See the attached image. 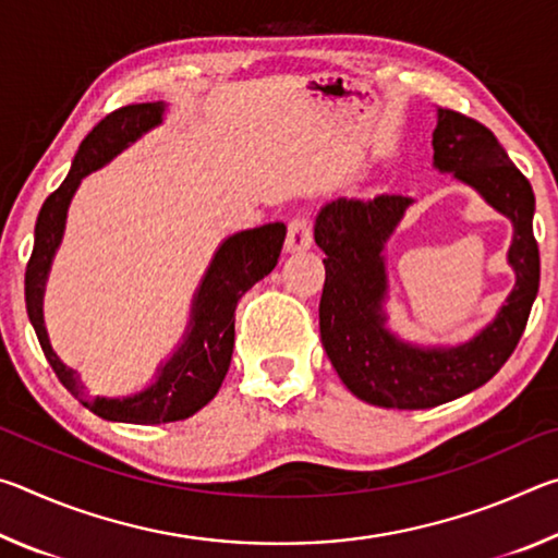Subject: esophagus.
Wrapping results in <instances>:
<instances>
[{
  "label": "esophagus",
  "instance_id": "esophagus-1",
  "mask_svg": "<svg viewBox=\"0 0 558 558\" xmlns=\"http://www.w3.org/2000/svg\"><path fill=\"white\" fill-rule=\"evenodd\" d=\"M313 245V223L305 216H298L288 223V239H286V251L298 253L307 251Z\"/></svg>",
  "mask_w": 558,
  "mask_h": 558
}]
</instances>
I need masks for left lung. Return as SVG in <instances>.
Returning a JSON list of instances; mask_svg holds the SVG:
<instances>
[{
  "label": "left lung",
  "mask_w": 558,
  "mask_h": 558,
  "mask_svg": "<svg viewBox=\"0 0 558 558\" xmlns=\"http://www.w3.org/2000/svg\"><path fill=\"white\" fill-rule=\"evenodd\" d=\"M433 167L475 189L514 226L507 260L517 282L497 317L458 347H418L386 327L389 290L384 245L413 199H335L315 221L325 251L319 335L329 362L356 399L384 409H433L475 391L502 369L522 337L539 292V245L534 239V192L483 122L438 108Z\"/></svg>",
  "instance_id": "left-lung-1"
}]
</instances>
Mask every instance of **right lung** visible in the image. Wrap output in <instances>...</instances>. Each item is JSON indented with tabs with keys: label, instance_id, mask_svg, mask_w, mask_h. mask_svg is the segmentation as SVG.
I'll return each mask as SVG.
<instances>
[{
	"label": "right lung",
	"instance_id": "add662e5",
	"mask_svg": "<svg viewBox=\"0 0 558 558\" xmlns=\"http://www.w3.org/2000/svg\"><path fill=\"white\" fill-rule=\"evenodd\" d=\"M162 116L165 102H137V106H125L110 112L88 132V137L83 140L73 157L69 177L41 206L34 229V251L29 263H26L24 278L26 313H29L34 332L39 337V344L59 381L100 418L137 423V426L184 421L214 399L231 364L235 305H239L243 292H248L276 268L282 241H286V223L280 221L229 235L214 253L211 266L206 268L202 286L196 290L182 344L159 366L157 379L147 389L132 396H120V399L86 393L81 376L61 362L59 354L51 349L49 335H46V280H49L53 256L63 239L69 204L81 179L108 165L112 157H118L147 130L157 128Z\"/></svg>",
	"mask_w": 558,
	"mask_h": 558
}]
</instances>
